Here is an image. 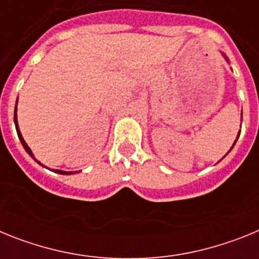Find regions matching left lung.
Here are the masks:
<instances>
[{
	"label": "left lung",
	"instance_id": "1",
	"mask_svg": "<svg viewBox=\"0 0 259 259\" xmlns=\"http://www.w3.org/2000/svg\"><path fill=\"white\" fill-rule=\"evenodd\" d=\"M223 57H224V58H226V61H227V62H228V59H227V57H226V56H224V54H223ZM241 120H242V113H241ZM240 132H241V131H239V135H237V137H236V140H235V143H233V145H232V148H233V146H235V144H236V141H237V139H239V136H240ZM232 148H231V149H230V150H232Z\"/></svg>",
	"mask_w": 259,
	"mask_h": 259
}]
</instances>
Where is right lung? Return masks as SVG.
<instances>
[{
	"mask_svg": "<svg viewBox=\"0 0 259 259\" xmlns=\"http://www.w3.org/2000/svg\"><path fill=\"white\" fill-rule=\"evenodd\" d=\"M17 104H18V100H17ZM14 123H15V128H17L18 137H19V140H20V143H22L23 148H24V149H26V152L28 153V154L31 155V157L33 158V159H35V161L37 162L38 164H41V166H44V164L41 163V162H38L37 159H36L35 155H33V153H32V150L29 149V146L27 145V143H26V141H24V139H23L22 134H20L19 125H18V118H17V105H15V110H14ZM53 171H54V172H57V174H61V175H71V174H74V172H72V171H62V170H53ZM75 172H76V171H75Z\"/></svg>",
	"mask_w": 259,
	"mask_h": 259,
	"instance_id": "1",
	"label": "right lung"
}]
</instances>
